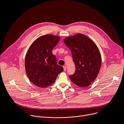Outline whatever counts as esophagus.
I'll list each match as a JSON object with an SVG mask.
<instances>
[{"instance_id": "1", "label": "esophagus", "mask_w": 124, "mask_h": 124, "mask_svg": "<svg viewBox=\"0 0 124 124\" xmlns=\"http://www.w3.org/2000/svg\"><path fill=\"white\" fill-rule=\"evenodd\" d=\"M63 68L64 71H66V66H65V65L63 66Z\"/></svg>"}]
</instances>
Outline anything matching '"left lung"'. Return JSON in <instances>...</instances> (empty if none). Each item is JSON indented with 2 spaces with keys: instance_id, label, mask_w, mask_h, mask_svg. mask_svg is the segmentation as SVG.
<instances>
[{
  "instance_id": "left-lung-1",
  "label": "left lung",
  "mask_w": 124,
  "mask_h": 124,
  "mask_svg": "<svg viewBox=\"0 0 124 124\" xmlns=\"http://www.w3.org/2000/svg\"><path fill=\"white\" fill-rule=\"evenodd\" d=\"M63 42L71 52L75 71L69 76L79 87H86L96 78L101 65L97 46L86 35L77 34L65 38Z\"/></svg>"
}]
</instances>
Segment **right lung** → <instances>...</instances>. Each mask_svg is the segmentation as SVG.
I'll return each mask as SVG.
<instances>
[{
  "label": "right lung",
  "instance_id": "obj_1",
  "mask_svg": "<svg viewBox=\"0 0 124 124\" xmlns=\"http://www.w3.org/2000/svg\"><path fill=\"white\" fill-rule=\"evenodd\" d=\"M60 37L46 35L39 37L28 49L25 61L26 74L36 86L44 88L53 84L58 75L63 70L57 64L55 56L52 54Z\"/></svg>",
  "mask_w": 124,
  "mask_h": 124
}]
</instances>
